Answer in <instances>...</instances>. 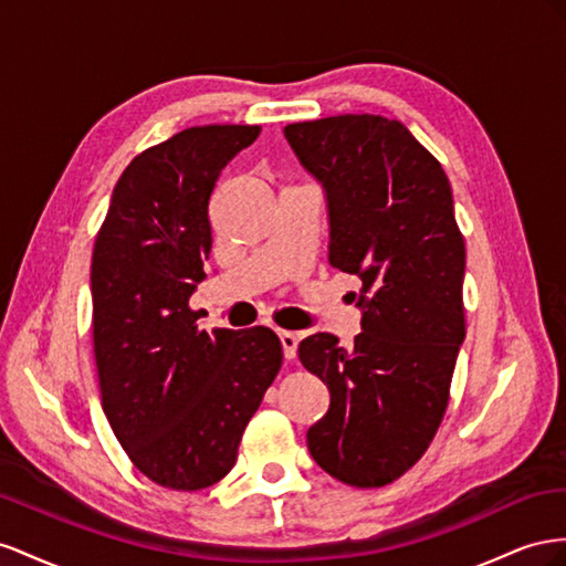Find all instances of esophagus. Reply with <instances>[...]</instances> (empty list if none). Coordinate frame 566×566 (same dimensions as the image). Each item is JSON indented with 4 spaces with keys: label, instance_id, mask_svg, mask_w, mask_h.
<instances>
[{
    "label": "esophagus",
    "instance_id": "obj_1",
    "mask_svg": "<svg viewBox=\"0 0 566 566\" xmlns=\"http://www.w3.org/2000/svg\"><path fill=\"white\" fill-rule=\"evenodd\" d=\"M280 344H282V350H284V358L286 360H294L296 358V348H298V336L294 332H280Z\"/></svg>",
    "mask_w": 566,
    "mask_h": 566
}]
</instances>
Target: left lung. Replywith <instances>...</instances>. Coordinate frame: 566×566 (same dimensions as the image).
Masks as SVG:
<instances>
[{"instance_id": "1", "label": "left lung", "mask_w": 566, "mask_h": 566, "mask_svg": "<svg viewBox=\"0 0 566 566\" xmlns=\"http://www.w3.org/2000/svg\"><path fill=\"white\" fill-rule=\"evenodd\" d=\"M284 135L327 189L329 263L363 282L353 344L313 334L298 346L329 389L308 450L334 479L379 489L427 453L467 334L453 189L400 120L346 113L292 123Z\"/></svg>"}]
</instances>
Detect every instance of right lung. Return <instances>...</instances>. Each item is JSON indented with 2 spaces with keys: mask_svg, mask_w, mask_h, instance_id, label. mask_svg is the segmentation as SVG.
<instances>
[{
  "mask_svg": "<svg viewBox=\"0 0 566 566\" xmlns=\"http://www.w3.org/2000/svg\"><path fill=\"white\" fill-rule=\"evenodd\" d=\"M261 125H197L137 154L118 177L92 253V342L102 406L154 483L201 491L228 474L282 367L268 327L199 329L189 308L213 237L222 168Z\"/></svg>",
  "mask_w": 566,
  "mask_h": 566,
  "instance_id": "1",
  "label": "right lung"
}]
</instances>
